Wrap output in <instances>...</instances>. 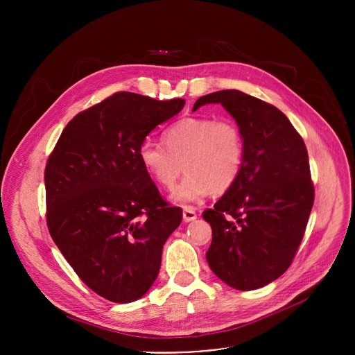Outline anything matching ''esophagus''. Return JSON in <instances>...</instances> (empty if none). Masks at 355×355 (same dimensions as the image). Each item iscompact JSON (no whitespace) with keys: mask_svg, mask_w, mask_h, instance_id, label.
I'll use <instances>...</instances> for the list:
<instances>
[{"mask_svg":"<svg viewBox=\"0 0 355 355\" xmlns=\"http://www.w3.org/2000/svg\"><path fill=\"white\" fill-rule=\"evenodd\" d=\"M182 218H184V222H192L196 219V212L191 207H185L182 211Z\"/></svg>","mask_w":355,"mask_h":355,"instance_id":"esophagus-1","label":"esophagus"}]
</instances>
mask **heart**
Here are the masks:
<instances>
[{"label": "heart", "mask_w": 355, "mask_h": 355, "mask_svg": "<svg viewBox=\"0 0 355 355\" xmlns=\"http://www.w3.org/2000/svg\"><path fill=\"white\" fill-rule=\"evenodd\" d=\"M163 144L144 140L139 162L160 187L170 189L184 171L173 198L193 202L212 193H223L239 180L245 160V143L233 119L189 116L164 129Z\"/></svg>", "instance_id": "obj_1"}]
</instances>
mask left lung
Here are the masks:
<instances>
[{"instance_id":"left-lung-1","label":"left lung","mask_w":355,"mask_h":355,"mask_svg":"<svg viewBox=\"0 0 355 355\" xmlns=\"http://www.w3.org/2000/svg\"><path fill=\"white\" fill-rule=\"evenodd\" d=\"M207 104H222L245 143L239 180L202 214L212 227L207 260L229 286L259 289L289 268L305 234L315 200L308 150L289 119L256 96L216 91L192 111Z\"/></svg>"}]
</instances>
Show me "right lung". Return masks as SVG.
I'll use <instances>...</instances> for the list:
<instances>
[{"mask_svg":"<svg viewBox=\"0 0 355 355\" xmlns=\"http://www.w3.org/2000/svg\"><path fill=\"white\" fill-rule=\"evenodd\" d=\"M184 105L182 98L115 92L77 114L47 159L49 233L80 279L111 302L148 291L182 220L141 167L139 147Z\"/></svg>","mask_w":355,"mask_h":355,"instance_id":"obj_1","label":"right lung"}]
</instances>
